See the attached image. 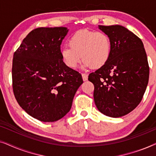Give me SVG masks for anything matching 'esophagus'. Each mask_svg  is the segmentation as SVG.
I'll return each mask as SVG.
<instances>
[{
	"instance_id": "esophagus-1",
	"label": "esophagus",
	"mask_w": 156,
	"mask_h": 156,
	"mask_svg": "<svg viewBox=\"0 0 156 156\" xmlns=\"http://www.w3.org/2000/svg\"><path fill=\"white\" fill-rule=\"evenodd\" d=\"M82 79L84 81H87L88 80V74H84V73H82Z\"/></svg>"
}]
</instances>
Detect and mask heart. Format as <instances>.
Instances as JSON below:
<instances>
[{"instance_id":"obj_1","label":"heart","mask_w":156,"mask_h":156,"mask_svg":"<svg viewBox=\"0 0 156 156\" xmlns=\"http://www.w3.org/2000/svg\"><path fill=\"white\" fill-rule=\"evenodd\" d=\"M69 47H64L61 55L66 65L72 69L84 60V69L100 68L107 62L111 54V42L105 33L82 30L76 32L69 40Z\"/></svg>"}]
</instances>
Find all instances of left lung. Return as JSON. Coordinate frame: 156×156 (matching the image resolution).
Segmentation results:
<instances>
[{
    "instance_id": "8db88e82",
    "label": "left lung",
    "mask_w": 156,
    "mask_h": 156,
    "mask_svg": "<svg viewBox=\"0 0 156 156\" xmlns=\"http://www.w3.org/2000/svg\"><path fill=\"white\" fill-rule=\"evenodd\" d=\"M109 38L111 54L103 67L89 74L94 85L98 110L119 118L132 112L141 101L149 78L147 55L141 40L125 27L99 25Z\"/></svg>"
}]
</instances>
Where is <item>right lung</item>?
<instances>
[{"instance_id": "1", "label": "right lung", "mask_w": 156, "mask_h": 156, "mask_svg": "<svg viewBox=\"0 0 156 156\" xmlns=\"http://www.w3.org/2000/svg\"><path fill=\"white\" fill-rule=\"evenodd\" d=\"M69 29L39 27L32 30L15 52L12 78L20 107L37 120L54 122L71 109L81 74L65 65L60 45Z\"/></svg>"}]
</instances>
